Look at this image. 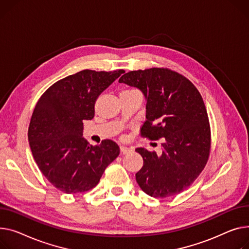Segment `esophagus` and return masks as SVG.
I'll return each mask as SVG.
<instances>
[{
    "instance_id": "1",
    "label": "esophagus",
    "mask_w": 249,
    "mask_h": 249,
    "mask_svg": "<svg viewBox=\"0 0 249 249\" xmlns=\"http://www.w3.org/2000/svg\"><path fill=\"white\" fill-rule=\"evenodd\" d=\"M120 151H121V153L126 154V153H128V152L131 151V148L126 147V146H120Z\"/></svg>"
}]
</instances>
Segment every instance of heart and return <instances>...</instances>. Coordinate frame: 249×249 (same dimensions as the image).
Here are the masks:
<instances>
[{
	"mask_svg": "<svg viewBox=\"0 0 249 249\" xmlns=\"http://www.w3.org/2000/svg\"><path fill=\"white\" fill-rule=\"evenodd\" d=\"M128 91H134V90H124L123 92H128Z\"/></svg>",
	"mask_w": 249,
	"mask_h": 249,
	"instance_id": "obj_1",
	"label": "heart"
}]
</instances>
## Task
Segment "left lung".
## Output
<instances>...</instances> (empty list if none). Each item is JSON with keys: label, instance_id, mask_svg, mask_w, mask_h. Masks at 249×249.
<instances>
[{"label": "left lung", "instance_id": "8db88e82", "mask_svg": "<svg viewBox=\"0 0 249 249\" xmlns=\"http://www.w3.org/2000/svg\"><path fill=\"white\" fill-rule=\"evenodd\" d=\"M119 83L139 89L146 99L141 136L163 140L161 155L136 149L143 158L136 173L138 185L156 198L179 194L199 176L210 152L209 120L199 91L167 68L130 71Z\"/></svg>", "mask_w": 249, "mask_h": 249}]
</instances>
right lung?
<instances>
[{
	"label": "right lung",
	"instance_id": "1",
	"mask_svg": "<svg viewBox=\"0 0 249 249\" xmlns=\"http://www.w3.org/2000/svg\"><path fill=\"white\" fill-rule=\"evenodd\" d=\"M122 73L80 71L56 82L37 102L28 130L31 151L43 175L60 191L92 189L119 155L112 140L90 145L83 138V121L94 118L97 98Z\"/></svg>",
	"mask_w": 249,
	"mask_h": 249
}]
</instances>
